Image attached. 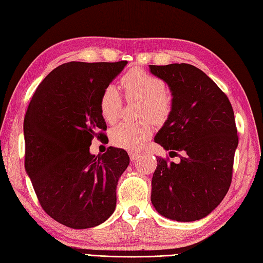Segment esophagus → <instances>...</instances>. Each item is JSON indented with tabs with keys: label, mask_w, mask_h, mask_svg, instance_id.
I'll return each mask as SVG.
<instances>
[{
	"label": "esophagus",
	"mask_w": 263,
	"mask_h": 263,
	"mask_svg": "<svg viewBox=\"0 0 263 263\" xmlns=\"http://www.w3.org/2000/svg\"><path fill=\"white\" fill-rule=\"evenodd\" d=\"M139 155H140V153L137 152V151H130V152H128V156H130L131 161H135V159H136Z\"/></svg>",
	"instance_id": "esophagus-1"
}]
</instances>
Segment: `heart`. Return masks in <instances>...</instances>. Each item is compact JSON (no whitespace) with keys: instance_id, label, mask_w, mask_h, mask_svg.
<instances>
[{"instance_id":"obj_1","label":"heart","mask_w":263,"mask_h":263,"mask_svg":"<svg viewBox=\"0 0 263 263\" xmlns=\"http://www.w3.org/2000/svg\"><path fill=\"white\" fill-rule=\"evenodd\" d=\"M121 86L126 100H139V118L137 123L121 122L110 130L111 142L117 147L137 149L145 143L153 133L152 121L156 124L166 122L173 109L172 97L166 91L162 79L148 71L133 68L122 76ZM121 93L114 85L106 86L102 91L99 108L107 123H114L122 109Z\"/></svg>"}]
</instances>
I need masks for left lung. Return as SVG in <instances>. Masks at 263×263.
Returning <instances> with one entry per match:
<instances>
[{
    "instance_id": "1",
    "label": "left lung",
    "mask_w": 263,
    "mask_h": 263,
    "mask_svg": "<svg viewBox=\"0 0 263 263\" xmlns=\"http://www.w3.org/2000/svg\"><path fill=\"white\" fill-rule=\"evenodd\" d=\"M166 82L173 109L157 132L155 142L177 164L157 157L152 180V203L171 220L196 221L218 206L228 193L238 146L234 110L224 92L189 64L149 65Z\"/></svg>"
}]
</instances>
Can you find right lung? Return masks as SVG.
<instances>
[{
    "mask_svg": "<svg viewBox=\"0 0 263 263\" xmlns=\"http://www.w3.org/2000/svg\"><path fill=\"white\" fill-rule=\"evenodd\" d=\"M126 64L60 65L41 82L26 111V172L45 213L69 228L96 227L115 211L117 182L130 157L114 147L96 157L90 146L95 137H106L102 91Z\"/></svg>",
    "mask_w": 263,
    "mask_h": 263,
    "instance_id": "add662e5",
    "label": "right lung"
}]
</instances>
